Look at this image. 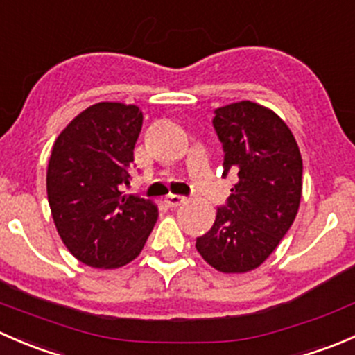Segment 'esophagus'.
Segmentation results:
<instances>
[{
    "label": "esophagus",
    "instance_id": "esophagus-1",
    "mask_svg": "<svg viewBox=\"0 0 355 355\" xmlns=\"http://www.w3.org/2000/svg\"><path fill=\"white\" fill-rule=\"evenodd\" d=\"M185 200H187V199H185L184 196L170 194V196H166V199H164V202H166L168 207H178V206H182V204H184Z\"/></svg>",
    "mask_w": 355,
    "mask_h": 355
}]
</instances>
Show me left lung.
<instances>
[{
	"instance_id": "8db88e82",
	"label": "left lung",
	"mask_w": 355,
	"mask_h": 355,
	"mask_svg": "<svg viewBox=\"0 0 355 355\" xmlns=\"http://www.w3.org/2000/svg\"><path fill=\"white\" fill-rule=\"evenodd\" d=\"M213 125L223 146V177L232 171L239 182L196 249L221 273H247L270 257L295 220L302 157L287 123L257 103L221 106Z\"/></svg>"
}]
</instances>
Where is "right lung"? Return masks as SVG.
Returning <instances> with one entry per match:
<instances>
[{
  "instance_id": "add662e5",
  "label": "right lung",
  "mask_w": 355,
  "mask_h": 355,
  "mask_svg": "<svg viewBox=\"0 0 355 355\" xmlns=\"http://www.w3.org/2000/svg\"><path fill=\"white\" fill-rule=\"evenodd\" d=\"M141 128L139 106L98 103L53 144L46 175L53 220L67 249L91 268L134 261L157 220L153 200L123 194Z\"/></svg>"
}]
</instances>
